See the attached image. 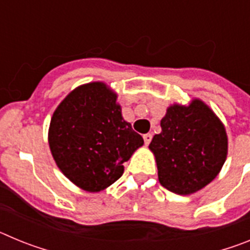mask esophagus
<instances>
[{"mask_svg": "<svg viewBox=\"0 0 250 250\" xmlns=\"http://www.w3.org/2000/svg\"><path fill=\"white\" fill-rule=\"evenodd\" d=\"M151 139H152L151 134H145V135H144V143H145V145H149V144H150V141H151Z\"/></svg>", "mask_w": 250, "mask_h": 250, "instance_id": "1", "label": "esophagus"}]
</instances>
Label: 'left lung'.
<instances>
[{"instance_id":"obj_1","label":"left lung","mask_w":250,"mask_h":250,"mask_svg":"<svg viewBox=\"0 0 250 250\" xmlns=\"http://www.w3.org/2000/svg\"><path fill=\"white\" fill-rule=\"evenodd\" d=\"M149 149L159 182L171 193L190 195L220 173L228 155V135L215 112L200 99L173 104L160 121Z\"/></svg>"}]
</instances>
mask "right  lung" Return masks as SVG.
I'll return each mask as SVG.
<instances>
[{"label": "right lung", "instance_id": "1", "mask_svg": "<svg viewBox=\"0 0 250 250\" xmlns=\"http://www.w3.org/2000/svg\"><path fill=\"white\" fill-rule=\"evenodd\" d=\"M57 167L76 187L99 193L114 184L144 140L124 120L118 94L103 81L77 86L59 104L48 127Z\"/></svg>", "mask_w": 250, "mask_h": 250}]
</instances>
